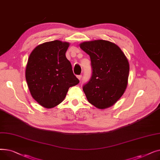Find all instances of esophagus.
<instances>
[{
    "label": "esophagus",
    "mask_w": 160,
    "mask_h": 160,
    "mask_svg": "<svg viewBox=\"0 0 160 160\" xmlns=\"http://www.w3.org/2000/svg\"><path fill=\"white\" fill-rule=\"evenodd\" d=\"M77 78H78V80H80V79L82 78V75H78V76H77Z\"/></svg>",
    "instance_id": "34e87169"
}]
</instances>
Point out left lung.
Segmentation results:
<instances>
[{
    "mask_svg": "<svg viewBox=\"0 0 160 160\" xmlns=\"http://www.w3.org/2000/svg\"><path fill=\"white\" fill-rule=\"evenodd\" d=\"M80 47L90 56L93 72L83 86L89 103L98 109L113 106L128 85L130 66L121 49L106 40L83 42Z\"/></svg>",
    "mask_w": 160,
    "mask_h": 160,
    "instance_id": "1",
    "label": "left lung"
}]
</instances>
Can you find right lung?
I'll list each match as a JSON object with an SVG mask.
<instances>
[{"mask_svg":"<svg viewBox=\"0 0 160 160\" xmlns=\"http://www.w3.org/2000/svg\"><path fill=\"white\" fill-rule=\"evenodd\" d=\"M69 46L67 42L59 40L46 42L37 46L30 54L26 80L32 97L44 108L60 104L69 88L80 82L65 56Z\"/></svg>","mask_w":160,"mask_h":160,"instance_id":"right-lung-1","label":"right lung"}]
</instances>
